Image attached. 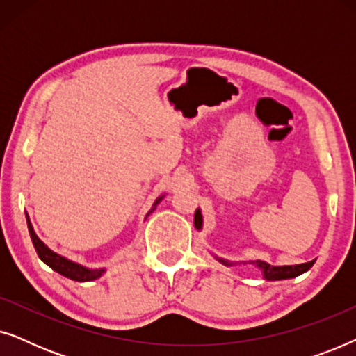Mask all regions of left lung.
Returning <instances> with one entry per match:
<instances>
[{
  "instance_id": "8db88e82",
  "label": "left lung",
  "mask_w": 356,
  "mask_h": 356,
  "mask_svg": "<svg viewBox=\"0 0 356 356\" xmlns=\"http://www.w3.org/2000/svg\"><path fill=\"white\" fill-rule=\"evenodd\" d=\"M194 225L197 228H201L202 225V217H201V212L196 211L194 213ZM220 262H223L225 266H232V262H227L223 259H218ZM251 264H256L259 269L262 270V274H264V279L267 280H282V279H291V277H296L300 274H303V272L309 270L311 267H313L314 261L311 262H306V264H296V266H270L267 264V262H262V261H256V262H251Z\"/></svg>"
}]
</instances>
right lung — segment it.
Here are the masks:
<instances>
[{
    "label": "right lung",
    "instance_id": "obj_1",
    "mask_svg": "<svg viewBox=\"0 0 356 356\" xmlns=\"http://www.w3.org/2000/svg\"><path fill=\"white\" fill-rule=\"evenodd\" d=\"M162 197H159L157 201H155L154 207L150 209V212L154 211L155 206H157L160 201H162ZM27 227H29V233H31L32 243H33V246H35L38 257H40V259L45 262L47 266H50L53 270L58 272V274L65 275V277H67V279L76 280V282H90V280L99 279V277L105 272L104 269H87V267H84V266L76 264V262H72L70 259H66V257L56 254V252H53L50 248H47L45 243H43L40 238L35 235V232H33L32 223L29 218H27Z\"/></svg>",
    "mask_w": 356,
    "mask_h": 356
}]
</instances>
